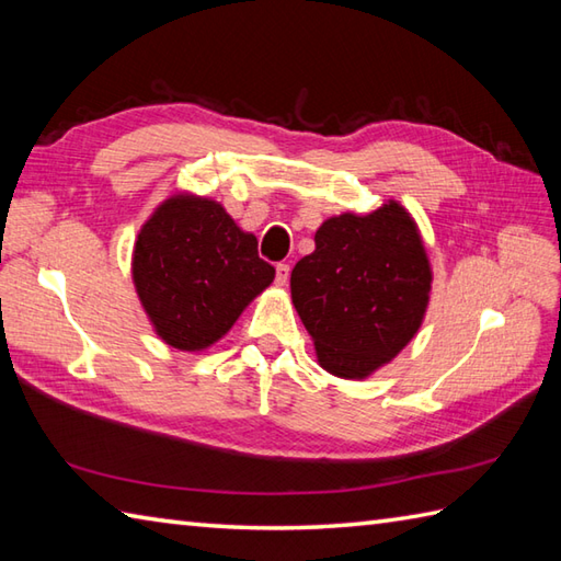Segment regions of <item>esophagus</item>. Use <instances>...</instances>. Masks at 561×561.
<instances>
[{
    "label": "esophagus",
    "instance_id": "obj_1",
    "mask_svg": "<svg viewBox=\"0 0 561 561\" xmlns=\"http://www.w3.org/2000/svg\"><path fill=\"white\" fill-rule=\"evenodd\" d=\"M289 274H291V267L287 265V262H279V265H277V277H274V279H277L279 287H284V284L289 282Z\"/></svg>",
    "mask_w": 561,
    "mask_h": 561
}]
</instances>
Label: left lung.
<instances>
[{"mask_svg": "<svg viewBox=\"0 0 561 561\" xmlns=\"http://www.w3.org/2000/svg\"><path fill=\"white\" fill-rule=\"evenodd\" d=\"M432 265L410 211L390 199L371 214H340L316 231V250L291 270V301L318 364L366 378L420 330Z\"/></svg>", "mask_w": 561, "mask_h": 561, "instance_id": "8db88e82", "label": "left lung"}]
</instances>
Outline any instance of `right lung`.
<instances>
[{
  "label": "right lung",
  "instance_id": "right-lung-1",
  "mask_svg": "<svg viewBox=\"0 0 561 561\" xmlns=\"http://www.w3.org/2000/svg\"><path fill=\"white\" fill-rule=\"evenodd\" d=\"M133 279L157 335L175 350L202 352L270 287L274 267L219 202L181 193L139 229Z\"/></svg>",
  "mask_w": 561,
  "mask_h": 561
}]
</instances>
